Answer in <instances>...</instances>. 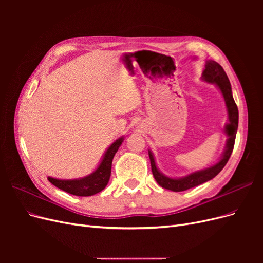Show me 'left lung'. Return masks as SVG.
Returning <instances> with one entry per match:
<instances>
[{
    "mask_svg": "<svg viewBox=\"0 0 263 263\" xmlns=\"http://www.w3.org/2000/svg\"><path fill=\"white\" fill-rule=\"evenodd\" d=\"M202 80L208 83H213L218 87L222 98L225 101V105L228 113V124L225 126V133L228 136L225 150L222 153L218 162L209 166V168L198 170L187 174L185 177L182 178H170L166 177L164 174L157 168V164L155 161V157L150 150H148L150 163H151V171H153L154 178L156 179L157 183L163 189L173 191V192H182V191H186L189 189H192L202 184V183L208 182L215 178L217 174L222 170V168L226 165L227 161L229 160V157L233 153L236 134L238 129V107L233 98L232 92V85H230L229 79L226 72L222 69V67L214 60H206L205 69L202 73Z\"/></svg>",
    "mask_w": 263,
    "mask_h": 263,
    "instance_id": "obj_1",
    "label": "left lung"
}]
</instances>
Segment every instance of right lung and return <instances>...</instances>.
<instances>
[{
    "label": "right lung",
    "instance_id": "obj_1",
    "mask_svg": "<svg viewBox=\"0 0 263 263\" xmlns=\"http://www.w3.org/2000/svg\"><path fill=\"white\" fill-rule=\"evenodd\" d=\"M124 137L118 138L110 145L103 156L99 166L91 174L80 179L61 180L48 177V180L54 186L77 196H91L101 192L107 185L112 169V161Z\"/></svg>",
    "mask_w": 263,
    "mask_h": 263
}]
</instances>
